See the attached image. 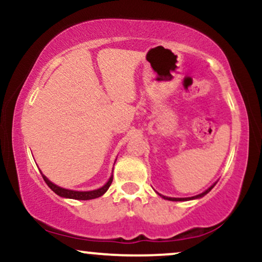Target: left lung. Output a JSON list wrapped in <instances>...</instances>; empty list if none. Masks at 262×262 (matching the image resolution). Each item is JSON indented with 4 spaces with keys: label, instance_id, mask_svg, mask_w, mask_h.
Masks as SVG:
<instances>
[{
    "label": "left lung",
    "instance_id": "1",
    "mask_svg": "<svg viewBox=\"0 0 262 262\" xmlns=\"http://www.w3.org/2000/svg\"><path fill=\"white\" fill-rule=\"evenodd\" d=\"M211 188H213V186L208 188L207 191H204L203 193H201V194H197V196H194V197H190V198H170V197H165V196H162V194H160V196L163 197L164 200H169V201H188V200H194V198H200V197H203L204 194H207L208 192H209V191L211 190Z\"/></svg>",
    "mask_w": 262,
    "mask_h": 262
}]
</instances>
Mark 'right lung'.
<instances>
[{"mask_svg": "<svg viewBox=\"0 0 262 262\" xmlns=\"http://www.w3.org/2000/svg\"><path fill=\"white\" fill-rule=\"evenodd\" d=\"M42 177H43V180L46 181V184L48 185V187L51 188L52 191H54L55 193L58 194V196H61V197H65V198H72V200H79V201L94 200V198H98V197L102 196V194H104L105 192L107 191V188L110 187V185L112 183V179H114V177H111L110 180H108L107 183L105 184L101 188H98V190L88 191V192H81V191L66 190V188L59 187V186H57V185L51 183V181H49L48 179L45 177V175H42Z\"/></svg>", "mask_w": 262, "mask_h": 262, "instance_id": "obj_1", "label": "right lung"}]
</instances>
